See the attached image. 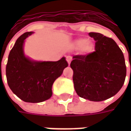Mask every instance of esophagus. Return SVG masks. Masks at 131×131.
Masks as SVG:
<instances>
[{"mask_svg":"<svg viewBox=\"0 0 131 131\" xmlns=\"http://www.w3.org/2000/svg\"><path fill=\"white\" fill-rule=\"evenodd\" d=\"M71 60H72L71 56H67V61L68 62L69 65H70V62H71Z\"/></svg>","mask_w":131,"mask_h":131,"instance_id":"esophagus-1","label":"esophagus"}]
</instances>
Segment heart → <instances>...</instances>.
<instances>
[{
  "mask_svg": "<svg viewBox=\"0 0 131 131\" xmlns=\"http://www.w3.org/2000/svg\"><path fill=\"white\" fill-rule=\"evenodd\" d=\"M75 46L77 47H82L84 52H89L92 50V45L86 39H78L74 43Z\"/></svg>",
  "mask_w": 131,
  "mask_h": 131,
  "instance_id": "obj_1",
  "label": "heart"
}]
</instances>
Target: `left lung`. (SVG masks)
Instances as JSON below:
<instances>
[{"label":"left lung","instance_id":"obj_1","mask_svg":"<svg viewBox=\"0 0 131 131\" xmlns=\"http://www.w3.org/2000/svg\"><path fill=\"white\" fill-rule=\"evenodd\" d=\"M96 41L95 50L87 55L73 56L71 67L76 92L91 101L112 97L125 81L126 68L124 54L116 42L98 32H90Z\"/></svg>","mask_w":131,"mask_h":131}]
</instances>
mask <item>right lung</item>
Returning <instances> with one entry per match:
<instances>
[{
	"label": "right lung",
	"mask_w": 131,
	"mask_h": 131,
	"mask_svg": "<svg viewBox=\"0 0 131 131\" xmlns=\"http://www.w3.org/2000/svg\"><path fill=\"white\" fill-rule=\"evenodd\" d=\"M33 32L24 33L17 39L9 54L6 76L10 89L27 103H41L52 96L53 82L68 67L65 58L58 61H37L24 54V44Z\"/></svg>",
	"instance_id": "right-lung-1"
}]
</instances>
